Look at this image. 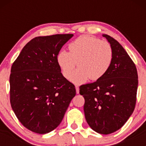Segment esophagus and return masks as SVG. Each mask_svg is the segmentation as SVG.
<instances>
[{"label": "esophagus", "mask_w": 146, "mask_h": 146, "mask_svg": "<svg viewBox=\"0 0 146 146\" xmlns=\"http://www.w3.org/2000/svg\"><path fill=\"white\" fill-rule=\"evenodd\" d=\"M76 93H79V86L78 85H76Z\"/></svg>", "instance_id": "obj_1"}]
</instances>
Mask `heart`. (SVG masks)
<instances>
[{
    "label": "heart",
    "mask_w": 146,
    "mask_h": 146,
    "mask_svg": "<svg viewBox=\"0 0 146 146\" xmlns=\"http://www.w3.org/2000/svg\"><path fill=\"white\" fill-rule=\"evenodd\" d=\"M68 48L70 52L61 50L57 56V62L66 78H70L77 62L79 68L70 76L74 83H82L89 78L96 81L107 74L113 61V50L108 42L82 35Z\"/></svg>",
    "instance_id": "1"
}]
</instances>
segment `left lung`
Here are the masks:
<instances>
[{
  "mask_svg": "<svg viewBox=\"0 0 146 146\" xmlns=\"http://www.w3.org/2000/svg\"><path fill=\"white\" fill-rule=\"evenodd\" d=\"M113 50V61L107 74L92 83L80 86L85 99V119L101 134L117 131L133 113L136 102L138 73L135 64L121 45L102 35Z\"/></svg>",
  "mask_w": 146,
  "mask_h": 146,
  "instance_id": "obj_1",
  "label": "left lung"
}]
</instances>
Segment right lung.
Here are the masks:
<instances>
[{
  "label": "right lung",
  "mask_w": 146,
  "mask_h": 146,
  "mask_svg": "<svg viewBox=\"0 0 146 146\" xmlns=\"http://www.w3.org/2000/svg\"><path fill=\"white\" fill-rule=\"evenodd\" d=\"M72 34L37 36L24 46L11 67L10 100L20 123L44 134L62 121L76 94L57 62L60 50Z\"/></svg>",
  "instance_id": "obj_1"
}]
</instances>
